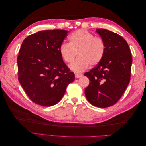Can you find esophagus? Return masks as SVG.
<instances>
[{"mask_svg": "<svg viewBox=\"0 0 146 146\" xmlns=\"http://www.w3.org/2000/svg\"><path fill=\"white\" fill-rule=\"evenodd\" d=\"M75 76H76V78H80V77H81L82 76V74H75Z\"/></svg>", "mask_w": 146, "mask_h": 146, "instance_id": "1", "label": "esophagus"}]
</instances>
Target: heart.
<instances>
[{
	"label": "heart",
	"mask_w": 146,
	"mask_h": 146,
	"mask_svg": "<svg viewBox=\"0 0 146 146\" xmlns=\"http://www.w3.org/2000/svg\"><path fill=\"white\" fill-rule=\"evenodd\" d=\"M69 42L60 46L59 53L62 59L70 63L77 55L78 58L69 66L70 70L80 73L86 69L90 64L96 66L103 59L105 46L103 39L94 36L85 29H78L69 35Z\"/></svg>",
	"instance_id": "b5f03b06"
}]
</instances>
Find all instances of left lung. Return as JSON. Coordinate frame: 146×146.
I'll return each instance as SVG.
<instances>
[{"mask_svg":"<svg viewBox=\"0 0 146 146\" xmlns=\"http://www.w3.org/2000/svg\"><path fill=\"white\" fill-rule=\"evenodd\" d=\"M96 32L104 41L105 52L100 62L84 74L90 80L85 94L92 105L105 108L115 104L125 91L130 80L132 57L127 41L120 35L104 29Z\"/></svg>","mask_w":146,"mask_h":146,"instance_id":"1","label":"left lung"}]
</instances>
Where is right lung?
Wrapping results in <instances>:
<instances>
[{
    "label": "right lung",
    "mask_w": 146,
    "mask_h": 146,
    "mask_svg": "<svg viewBox=\"0 0 146 146\" xmlns=\"http://www.w3.org/2000/svg\"><path fill=\"white\" fill-rule=\"evenodd\" d=\"M68 32L42 30L29 35L22 43L17 60L18 80L35 104L49 107L58 103L75 80L59 53Z\"/></svg>",
    "instance_id": "obj_1"
}]
</instances>
